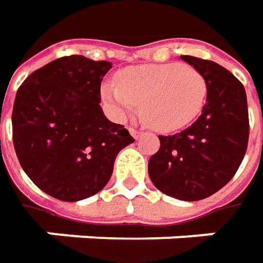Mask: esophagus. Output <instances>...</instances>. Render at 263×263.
I'll use <instances>...</instances> for the list:
<instances>
[{"instance_id": "34e87169", "label": "esophagus", "mask_w": 263, "mask_h": 263, "mask_svg": "<svg viewBox=\"0 0 263 263\" xmlns=\"http://www.w3.org/2000/svg\"><path fill=\"white\" fill-rule=\"evenodd\" d=\"M128 132H130V135L135 137V139H139V137L145 135V132H142V130H136V128H133V127H130V128H128Z\"/></svg>"}]
</instances>
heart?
<instances>
[{
    "label": "heart",
    "instance_id": "obj_1",
    "mask_svg": "<svg viewBox=\"0 0 263 263\" xmlns=\"http://www.w3.org/2000/svg\"><path fill=\"white\" fill-rule=\"evenodd\" d=\"M101 93L118 117H126L140 105V118L147 127L170 133L199 117L206 101L208 83L195 67L154 64L121 71L118 85L106 82Z\"/></svg>",
    "mask_w": 263,
    "mask_h": 263
}]
</instances>
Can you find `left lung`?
Masks as SVG:
<instances>
[{"label":"left lung","instance_id":"1","mask_svg":"<svg viewBox=\"0 0 263 263\" xmlns=\"http://www.w3.org/2000/svg\"><path fill=\"white\" fill-rule=\"evenodd\" d=\"M206 79L202 114L186 130L159 136L147 173L158 190L180 200L217 193L237 173L249 142L246 90L233 73L214 61L181 55Z\"/></svg>","mask_w":263,"mask_h":263}]
</instances>
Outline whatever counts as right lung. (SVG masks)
<instances>
[{
  "label": "right lung",
  "instance_id": "right-lung-1",
  "mask_svg": "<svg viewBox=\"0 0 263 263\" xmlns=\"http://www.w3.org/2000/svg\"><path fill=\"white\" fill-rule=\"evenodd\" d=\"M109 61L63 57L18 87L13 143L27 177L46 195L77 202L109 181L118 152L133 143L127 128L102 112L101 82Z\"/></svg>",
  "mask_w": 263,
  "mask_h": 263
}]
</instances>
